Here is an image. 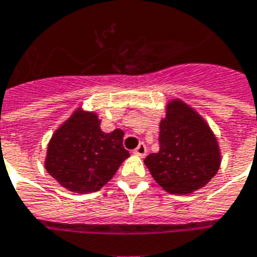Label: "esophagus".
Listing matches in <instances>:
<instances>
[{
    "label": "esophagus",
    "instance_id": "esophagus-1",
    "mask_svg": "<svg viewBox=\"0 0 257 257\" xmlns=\"http://www.w3.org/2000/svg\"><path fill=\"white\" fill-rule=\"evenodd\" d=\"M133 154L137 155V156H144V155L147 154V147H146V144H143V143H140V144L137 146L136 150L133 151Z\"/></svg>",
    "mask_w": 257,
    "mask_h": 257
}]
</instances>
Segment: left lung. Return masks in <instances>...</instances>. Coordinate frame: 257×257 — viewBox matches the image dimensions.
I'll return each instance as SVG.
<instances>
[{"instance_id":"8db88e82","label":"left lung","mask_w":257,"mask_h":257,"mask_svg":"<svg viewBox=\"0 0 257 257\" xmlns=\"http://www.w3.org/2000/svg\"><path fill=\"white\" fill-rule=\"evenodd\" d=\"M159 152L144 159L154 179L170 194H189L210 182L221 164L218 143L197 111L179 99L160 121Z\"/></svg>"}]
</instances>
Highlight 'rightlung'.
Masks as SVG:
<instances>
[{
	"label": "right lung",
	"mask_w": 257,
	"mask_h": 257,
	"mask_svg": "<svg viewBox=\"0 0 257 257\" xmlns=\"http://www.w3.org/2000/svg\"><path fill=\"white\" fill-rule=\"evenodd\" d=\"M95 113L78 110L54 133L47 150L46 170L64 189L78 194L98 191L129 156L124 132L105 133Z\"/></svg>",
	"instance_id": "add662e5"
}]
</instances>
